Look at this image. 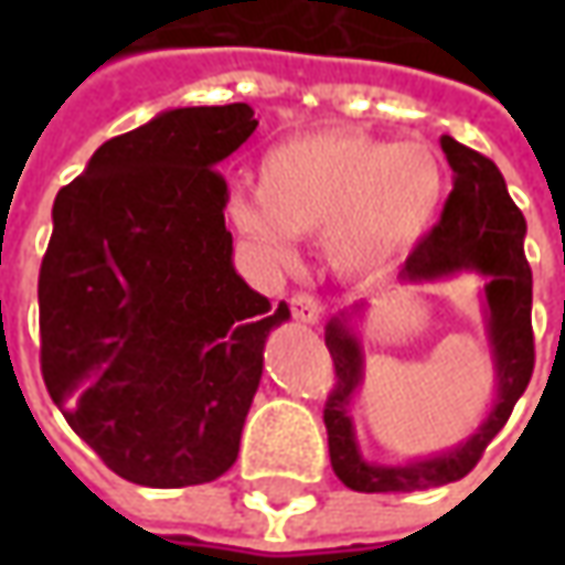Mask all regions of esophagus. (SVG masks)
<instances>
[{"label":"esophagus","instance_id":"esophagus-1","mask_svg":"<svg viewBox=\"0 0 565 565\" xmlns=\"http://www.w3.org/2000/svg\"><path fill=\"white\" fill-rule=\"evenodd\" d=\"M290 311H294V318L299 320V323H318L320 318V306H318V299L315 296H308V294H296L294 299H290Z\"/></svg>","mask_w":565,"mask_h":565}]
</instances>
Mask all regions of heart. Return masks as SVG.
I'll use <instances>...</instances> for the list:
<instances>
[{
	"instance_id": "heart-1",
	"label": "heart",
	"mask_w": 565,
	"mask_h": 565,
	"mask_svg": "<svg viewBox=\"0 0 565 565\" xmlns=\"http://www.w3.org/2000/svg\"><path fill=\"white\" fill-rule=\"evenodd\" d=\"M448 199V166L429 141L318 129L263 153L257 196H235L230 221L271 263L294 257L290 235H323L342 275H375L412 254Z\"/></svg>"
}]
</instances>
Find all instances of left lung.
Here are the masks:
<instances>
[{"label": "left lung", "mask_w": 565, "mask_h": 565, "mask_svg": "<svg viewBox=\"0 0 565 565\" xmlns=\"http://www.w3.org/2000/svg\"><path fill=\"white\" fill-rule=\"evenodd\" d=\"M441 150L448 153L454 169V190L445 202L441 221L408 257L399 281L433 284L457 278L462 271H475L484 278L478 290V308L493 366V403L481 424L450 448L405 462L369 460L360 450L351 415L366 379L360 323L369 302L360 299L354 306L335 311L323 330L335 363V387L323 408V424L330 436L332 472L356 493H412L460 481L462 475L472 472L487 445L505 426L511 408L533 375V271L523 257L526 221L521 209L511 202L497 162L450 136L441 139Z\"/></svg>", "instance_id": "1"}]
</instances>
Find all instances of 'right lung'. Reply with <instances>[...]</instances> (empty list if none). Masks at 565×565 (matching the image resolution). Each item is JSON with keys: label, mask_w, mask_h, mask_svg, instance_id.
I'll return each mask as SVG.
<instances>
[{"label": "right lung", "mask_w": 565, "mask_h": 565, "mask_svg": "<svg viewBox=\"0 0 565 565\" xmlns=\"http://www.w3.org/2000/svg\"><path fill=\"white\" fill-rule=\"evenodd\" d=\"M247 103L169 108L105 141L54 199L39 275L42 375L68 426L141 487L221 478L290 320L235 271L226 181Z\"/></svg>", "instance_id": "add662e5"}]
</instances>
